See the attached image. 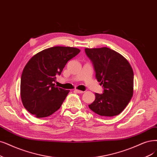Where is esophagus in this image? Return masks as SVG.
Wrapping results in <instances>:
<instances>
[{
  "label": "esophagus",
  "instance_id": "34e87169",
  "mask_svg": "<svg viewBox=\"0 0 157 157\" xmlns=\"http://www.w3.org/2000/svg\"><path fill=\"white\" fill-rule=\"evenodd\" d=\"M75 92H77V93H79V94H82V93H83V91H82V90H78V89H75V90H74Z\"/></svg>",
  "mask_w": 157,
  "mask_h": 157
}]
</instances>
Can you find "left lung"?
I'll return each mask as SVG.
<instances>
[{
	"instance_id": "8db88e82",
	"label": "left lung",
	"mask_w": 157,
	"mask_h": 157,
	"mask_svg": "<svg viewBox=\"0 0 157 157\" xmlns=\"http://www.w3.org/2000/svg\"><path fill=\"white\" fill-rule=\"evenodd\" d=\"M93 63L98 82L104 87L103 93H95L94 102L89 105L103 117L121 113L133 94L134 74L129 61L118 52L107 47L85 48Z\"/></svg>"
}]
</instances>
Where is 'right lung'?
<instances>
[{
	"label": "right lung",
	"mask_w": 157,
	"mask_h": 157,
	"mask_svg": "<svg viewBox=\"0 0 157 157\" xmlns=\"http://www.w3.org/2000/svg\"><path fill=\"white\" fill-rule=\"evenodd\" d=\"M80 50L69 46H54L34 55L21 75V98L27 111L37 118H44L59 109L69 90L55 86L67 63Z\"/></svg>",
	"instance_id": "obj_1"
}]
</instances>
